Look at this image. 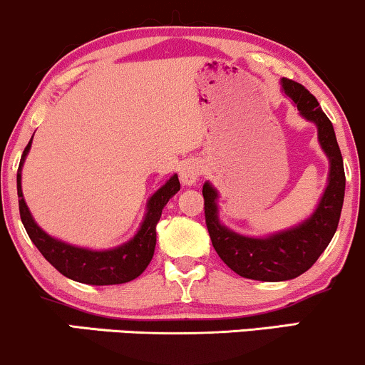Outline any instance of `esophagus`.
Here are the masks:
<instances>
[{
    "instance_id": "esophagus-1",
    "label": "esophagus",
    "mask_w": 365,
    "mask_h": 365,
    "mask_svg": "<svg viewBox=\"0 0 365 365\" xmlns=\"http://www.w3.org/2000/svg\"><path fill=\"white\" fill-rule=\"evenodd\" d=\"M201 173H203V165H201L200 160L196 158H190L186 160L181 167V181L186 186H192L200 179Z\"/></svg>"
}]
</instances>
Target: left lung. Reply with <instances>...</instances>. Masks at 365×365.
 Listing matches in <instances>:
<instances>
[{
    "instance_id": "obj_1",
    "label": "left lung",
    "mask_w": 365,
    "mask_h": 365,
    "mask_svg": "<svg viewBox=\"0 0 365 365\" xmlns=\"http://www.w3.org/2000/svg\"><path fill=\"white\" fill-rule=\"evenodd\" d=\"M282 90L299 114L318 128V141L329 160L328 184L318 207L299 225L267 237H250L234 232L218 217V191L208 181L203 184L205 218L213 247L232 272L261 282H284L302 275L323 255L336 232L345 196L344 158L333 124L318 101L301 83L282 78Z\"/></svg>"
}]
</instances>
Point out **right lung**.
Here are the masks:
<instances>
[{
	"instance_id": "obj_1",
	"label": "right lung",
	"mask_w": 365,
	"mask_h": 365,
	"mask_svg": "<svg viewBox=\"0 0 365 365\" xmlns=\"http://www.w3.org/2000/svg\"><path fill=\"white\" fill-rule=\"evenodd\" d=\"M30 147H32V140L29 141L24 150V155L20 158L19 173H16V192H19L21 224L27 230L30 241L41 251V255L59 273H63L70 280L80 282V284L118 285L140 277L153 258L157 242V224L160 220L162 210L167 201L181 190L178 174L170 175L169 181L150 196L143 222H141L138 232L133 235L130 241L123 242L121 246L110 247V250H88V247L73 246V244L59 241L47 234L46 230H42L34 220L24 200V192H21V167L29 155Z\"/></svg>"
}]
</instances>
